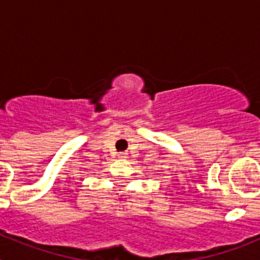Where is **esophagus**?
Wrapping results in <instances>:
<instances>
[{
  "instance_id": "34e87169",
  "label": "esophagus",
  "mask_w": 260,
  "mask_h": 260,
  "mask_svg": "<svg viewBox=\"0 0 260 260\" xmlns=\"http://www.w3.org/2000/svg\"><path fill=\"white\" fill-rule=\"evenodd\" d=\"M127 157V152H119L118 153V158H126Z\"/></svg>"
}]
</instances>
